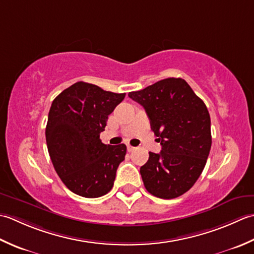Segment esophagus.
I'll list each match as a JSON object with an SVG mask.
<instances>
[{
    "label": "esophagus",
    "mask_w": 254,
    "mask_h": 254,
    "mask_svg": "<svg viewBox=\"0 0 254 254\" xmlns=\"http://www.w3.org/2000/svg\"><path fill=\"white\" fill-rule=\"evenodd\" d=\"M134 149H136V148H134V147H131V146H127V151H128V152H132Z\"/></svg>",
    "instance_id": "obj_1"
}]
</instances>
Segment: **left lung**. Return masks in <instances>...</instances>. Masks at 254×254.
<instances>
[{
    "label": "left lung",
    "mask_w": 254,
    "mask_h": 254,
    "mask_svg": "<svg viewBox=\"0 0 254 254\" xmlns=\"http://www.w3.org/2000/svg\"><path fill=\"white\" fill-rule=\"evenodd\" d=\"M150 120L162 150L149 152L140 168L144 188L159 198L179 197L203 172L211 147L210 116L205 103L185 80L169 77L129 92Z\"/></svg>",
    "instance_id": "8db88e82"
}]
</instances>
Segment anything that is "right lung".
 I'll list each match as a JSON object with an SVG mask.
<instances>
[{
    "label": "right lung",
    "instance_id": "1",
    "mask_svg": "<svg viewBox=\"0 0 254 254\" xmlns=\"http://www.w3.org/2000/svg\"><path fill=\"white\" fill-rule=\"evenodd\" d=\"M125 95L76 82L51 104L46 126L48 152L57 174L74 194L95 198L112 190L127 148L104 144L100 133Z\"/></svg>",
    "mask_w": 254,
    "mask_h": 254
}]
</instances>
